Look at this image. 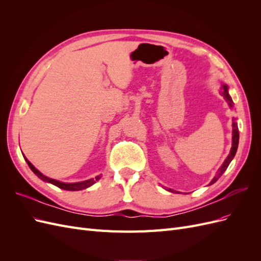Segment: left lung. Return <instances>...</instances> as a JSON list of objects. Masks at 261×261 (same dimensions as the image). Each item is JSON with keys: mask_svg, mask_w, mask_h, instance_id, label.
Here are the masks:
<instances>
[{"mask_svg": "<svg viewBox=\"0 0 261 261\" xmlns=\"http://www.w3.org/2000/svg\"><path fill=\"white\" fill-rule=\"evenodd\" d=\"M221 90H222L224 99L227 101V103L230 105V107H233V101H232V99H231V97H230V94H228V92H227V86H226V85H222V86H221ZM239 138H240V134H239L238 124H236L235 122H233V140H232V149H231V152H230V154L227 155V158L225 159L224 163L222 164V167H221V168L219 169L218 174H217L215 177H213V179L210 181V185L213 184V183H216V181L219 179V177H220L221 175H222L223 173H224V171L227 169L228 164H230L231 161L233 160V158H234V155H235V153H236V150H238V147H239ZM168 191H169V192H174V191H173V189H168Z\"/></svg>", "mask_w": 261, "mask_h": 261, "instance_id": "1", "label": "left lung"}]
</instances>
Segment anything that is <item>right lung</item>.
Masks as SVG:
<instances>
[{"label": "right lung", "instance_id": "obj_1", "mask_svg": "<svg viewBox=\"0 0 261 261\" xmlns=\"http://www.w3.org/2000/svg\"><path fill=\"white\" fill-rule=\"evenodd\" d=\"M25 160H26L27 164L29 165V168L31 169V171H33L39 178H41L42 180H45V181H49V183H51V184H53V185H55V186H58V187H60V188H62V189H65V191H81V189H85V188H87V187L91 186L92 184L96 183V181H97L98 179H100V175H98V176H96V178H90V179H88V180L80 181V183H62V181L55 180V179H52V178H49V177L44 176L41 172H39V171L34 167V165L31 164V163L27 160V158H25Z\"/></svg>", "mask_w": 261, "mask_h": 261}]
</instances>
